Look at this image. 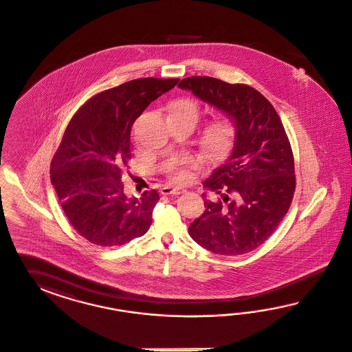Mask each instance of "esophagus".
<instances>
[{
  "label": "esophagus",
  "mask_w": 352,
  "mask_h": 352,
  "mask_svg": "<svg viewBox=\"0 0 352 352\" xmlns=\"http://www.w3.org/2000/svg\"><path fill=\"white\" fill-rule=\"evenodd\" d=\"M182 192H184L181 187H171V186H165L161 188L162 195H179Z\"/></svg>",
  "instance_id": "1"
}]
</instances>
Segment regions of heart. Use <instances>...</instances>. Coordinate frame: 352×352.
Returning <instances> with one entry per match:
<instances>
[{
	"label": "heart",
	"instance_id": "obj_1",
	"mask_svg": "<svg viewBox=\"0 0 352 352\" xmlns=\"http://www.w3.org/2000/svg\"><path fill=\"white\" fill-rule=\"evenodd\" d=\"M171 115H181L184 118H191L192 121L196 124L200 118V106L195 100H190V99L179 100L173 107ZM234 135V129L231 122L218 121L208 130L205 135V146L214 155L221 156L231 147ZM199 164H200L199 159L193 156L182 157L173 165L171 175L177 181H184L188 178V169L196 168Z\"/></svg>",
	"mask_w": 352,
	"mask_h": 352
}]
</instances>
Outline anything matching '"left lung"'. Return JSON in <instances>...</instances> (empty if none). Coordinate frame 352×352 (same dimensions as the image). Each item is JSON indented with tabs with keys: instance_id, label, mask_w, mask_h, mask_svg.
Here are the masks:
<instances>
[{
	"instance_id": "obj_1",
	"label": "left lung",
	"mask_w": 352,
	"mask_h": 352,
	"mask_svg": "<svg viewBox=\"0 0 352 352\" xmlns=\"http://www.w3.org/2000/svg\"><path fill=\"white\" fill-rule=\"evenodd\" d=\"M234 124V146L204 187L222 196L213 203L203 193L204 213L188 227L200 246L221 256L245 254L262 245L288 213L296 188L294 160L275 108L256 89L213 77L179 82Z\"/></svg>"
}]
</instances>
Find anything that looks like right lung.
<instances>
[{
    "label": "right lung",
    "instance_id": "obj_1",
    "mask_svg": "<svg viewBox=\"0 0 352 352\" xmlns=\"http://www.w3.org/2000/svg\"><path fill=\"white\" fill-rule=\"evenodd\" d=\"M178 78H138L102 91L81 107L52 161V183L69 223L91 244L124 245L148 231L157 191L126 196L122 170L130 131L151 102Z\"/></svg>",
    "mask_w": 352,
    "mask_h": 352
}]
</instances>
